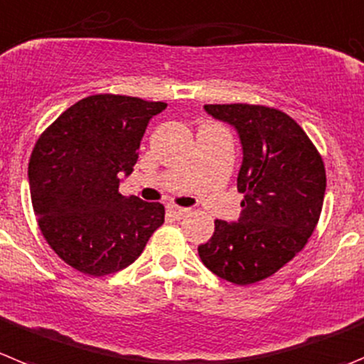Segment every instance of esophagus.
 <instances>
[{
	"instance_id": "obj_1",
	"label": "esophagus",
	"mask_w": 364,
	"mask_h": 364,
	"mask_svg": "<svg viewBox=\"0 0 364 364\" xmlns=\"http://www.w3.org/2000/svg\"><path fill=\"white\" fill-rule=\"evenodd\" d=\"M169 213L173 215V218L180 220V218H184V216H188L189 213H191V209L188 208H178V205H169Z\"/></svg>"
}]
</instances>
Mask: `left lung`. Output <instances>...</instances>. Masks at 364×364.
Segmentation results:
<instances>
[{
	"mask_svg": "<svg viewBox=\"0 0 364 364\" xmlns=\"http://www.w3.org/2000/svg\"><path fill=\"white\" fill-rule=\"evenodd\" d=\"M204 109L238 133L243 200L238 222L216 220L198 255L218 278L251 285L278 272L305 247L321 215L325 166L301 126L279 109L256 105Z\"/></svg>",
	"mask_w": 364,
	"mask_h": 364,
	"instance_id": "left-lung-1",
	"label": "left lung"
}]
</instances>
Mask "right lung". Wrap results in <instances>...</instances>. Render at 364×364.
<instances>
[{
  "label": "right lung",
  "instance_id": "add662e5",
  "mask_svg": "<svg viewBox=\"0 0 364 364\" xmlns=\"http://www.w3.org/2000/svg\"><path fill=\"white\" fill-rule=\"evenodd\" d=\"M166 102L126 95L81 99L45 129L28 162L39 229L55 255L88 276L132 265L164 223V205L119 193L153 115Z\"/></svg>",
  "mask_w": 364,
  "mask_h": 364
}]
</instances>
